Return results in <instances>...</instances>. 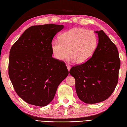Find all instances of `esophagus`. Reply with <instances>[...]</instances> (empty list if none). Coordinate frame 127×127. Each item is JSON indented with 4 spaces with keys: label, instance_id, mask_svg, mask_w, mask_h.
I'll list each match as a JSON object with an SVG mask.
<instances>
[{
    "label": "esophagus",
    "instance_id": "34e87169",
    "mask_svg": "<svg viewBox=\"0 0 127 127\" xmlns=\"http://www.w3.org/2000/svg\"><path fill=\"white\" fill-rule=\"evenodd\" d=\"M66 66H67V70H68V71H70V68H71V66H70V65H66Z\"/></svg>",
    "mask_w": 127,
    "mask_h": 127
}]
</instances>
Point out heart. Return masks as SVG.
<instances>
[{"mask_svg": "<svg viewBox=\"0 0 127 127\" xmlns=\"http://www.w3.org/2000/svg\"><path fill=\"white\" fill-rule=\"evenodd\" d=\"M59 39L51 45L53 57L59 61H63L68 55L70 61L83 64L92 57L97 47L95 34L83 28L66 31L60 35Z\"/></svg>", "mask_w": 127, "mask_h": 127, "instance_id": "obj_1", "label": "heart"}]
</instances>
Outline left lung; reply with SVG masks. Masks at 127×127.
Returning a JSON list of instances; mask_svg holds the SVG:
<instances>
[{
  "label": "left lung",
  "instance_id": "left-lung-1",
  "mask_svg": "<svg viewBox=\"0 0 127 127\" xmlns=\"http://www.w3.org/2000/svg\"><path fill=\"white\" fill-rule=\"evenodd\" d=\"M98 43L90 59L71 67L70 74L75 79V89L81 101L96 103L105 101L115 90L120 66L115 44L103 30L95 32Z\"/></svg>",
  "mask_w": 127,
  "mask_h": 127
}]
</instances>
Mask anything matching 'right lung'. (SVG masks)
Wrapping results in <instances>:
<instances>
[{
    "mask_svg": "<svg viewBox=\"0 0 127 127\" xmlns=\"http://www.w3.org/2000/svg\"><path fill=\"white\" fill-rule=\"evenodd\" d=\"M63 28L64 25L55 24L31 26L10 50V80L17 94L29 104H49L68 75L65 62L52 57V41Z\"/></svg>",
    "mask_w": 127,
    "mask_h": 127,
    "instance_id": "right-lung-1",
    "label": "right lung"
}]
</instances>
